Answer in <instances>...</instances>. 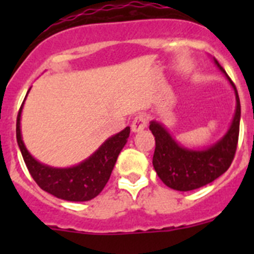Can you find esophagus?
Instances as JSON below:
<instances>
[{
  "label": "esophagus",
  "instance_id": "obj_1",
  "mask_svg": "<svg viewBox=\"0 0 254 254\" xmlns=\"http://www.w3.org/2000/svg\"><path fill=\"white\" fill-rule=\"evenodd\" d=\"M131 127L133 132H140L145 129L147 127V117L145 114H138L137 117H134Z\"/></svg>",
  "mask_w": 254,
  "mask_h": 254
}]
</instances>
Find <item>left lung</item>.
<instances>
[{"label": "left lung", "instance_id": "1", "mask_svg": "<svg viewBox=\"0 0 254 254\" xmlns=\"http://www.w3.org/2000/svg\"><path fill=\"white\" fill-rule=\"evenodd\" d=\"M214 62L221 72L228 77L234 89L235 107L232 125L217 142L207 149L194 150L182 146L172 137V134L161 123L150 122V131L155 136V151L152 165L165 186L172 190H192L208 185L226 172L234 159L239 137L241 122V102L234 82L229 78L225 69L214 58Z\"/></svg>", "mask_w": 254, "mask_h": 254}]
</instances>
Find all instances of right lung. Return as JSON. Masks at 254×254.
I'll return each instance as SVG.
<instances>
[{"label": "right lung", "instance_id": "right-lung-1", "mask_svg": "<svg viewBox=\"0 0 254 254\" xmlns=\"http://www.w3.org/2000/svg\"><path fill=\"white\" fill-rule=\"evenodd\" d=\"M22 107L24 102L17 114L16 140L26 168L37 185L48 193L64 201L84 202L98 196L109 181L117 158L129 137V127L108 138L93 155L77 165L69 168L49 167L33 158L22 141L20 129Z\"/></svg>", "mask_w": 254, "mask_h": 254}]
</instances>
